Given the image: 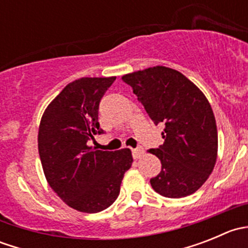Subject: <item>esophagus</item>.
<instances>
[{
	"instance_id": "1",
	"label": "esophagus",
	"mask_w": 248,
	"mask_h": 248,
	"mask_svg": "<svg viewBox=\"0 0 248 248\" xmlns=\"http://www.w3.org/2000/svg\"><path fill=\"white\" fill-rule=\"evenodd\" d=\"M132 155H133V158L138 159L144 155V149L141 146L137 147V149H132Z\"/></svg>"
}]
</instances>
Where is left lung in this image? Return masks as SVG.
Wrapping results in <instances>:
<instances>
[{"mask_svg": "<svg viewBox=\"0 0 248 248\" xmlns=\"http://www.w3.org/2000/svg\"><path fill=\"white\" fill-rule=\"evenodd\" d=\"M154 124H162L164 142L150 152L162 170L150 180L167 198H182L202 186L217 158V127L204 93L184 74L163 66L122 77Z\"/></svg>", "mask_w": 248, "mask_h": 248, "instance_id": "obj_1", "label": "left lung"}]
</instances>
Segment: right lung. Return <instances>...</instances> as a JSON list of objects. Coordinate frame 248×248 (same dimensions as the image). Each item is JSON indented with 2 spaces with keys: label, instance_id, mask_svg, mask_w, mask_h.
Listing matches in <instances>:
<instances>
[{
  "label": "right lung",
  "instance_id": "add662e5",
  "mask_svg": "<svg viewBox=\"0 0 248 248\" xmlns=\"http://www.w3.org/2000/svg\"><path fill=\"white\" fill-rule=\"evenodd\" d=\"M115 79L81 78L68 84L47 106L39 126V157L50 187L68 206L87 214L116 201L133 162L129 149L102 151L87 145L104 133L99 102Z\"/></svg>",
  "mask_w": 248,
  "mask_h": 248
}]
</instances>
